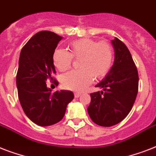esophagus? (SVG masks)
<instances>
[{
	"label": "esophagus",
	"mask_w": 156,
	"mask_h": 156,
	"mask_svg": "<svg viewBox=\"0 0 156 156\" xmlns=\"http://www.w3.org/2000/svg\"><path fill=\"white\" fill-rule=\"evenodd\" d=\"M81 95V93H74V97L78 98Z\"/></svg>",
	"instance_id": "esophagus-1"
}]
</instances>
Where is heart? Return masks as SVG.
Returning a JSON list of instances; mask_svg holds the SVG:
<instances>
[{"label":"heart","mask_w":156,"mask_h":156,"mask_svg":"<svg viewBox=\"0 0 156 156\" xmlns=\"http://www.w3.org/2000/svg\"><path fill=\"white\" fill-rule=\"evenodd\" d=\"M70 52L56 49L52 55L54 66L59 71H66L72 65L73 59H80L79 70L66 73L61 78L65 88L83 91L95 79H102L108 74L113 62V50L106 41L97 42L84 38L74 40L69 45Z\"/></svg>","instance_id":"1"}]
</instances>
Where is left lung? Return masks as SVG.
I'll return each instance as SVG.
<instances>
[{
	"mask_svg": "<svg viewBox=\"0 0 156 156\" xmlns=\"http://www.w3.org/2000/svg\"><path fill=\"white\" fill-rule=\"evenodd\" d=\"M113 66L104 80L95 86L103 90L90 94L87 112L93 122L100 126H115L131 111L138 90V73L128 48L115 38Z\"/></svg>",
	"mask_w": 156,
	"mask_h": 156,
	"instance_id": "1",
	"label": "left lung"
}]
</instances>
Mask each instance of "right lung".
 I'll return each instance as SVG.
<instances>
[{
    "label": "right lung",
    "instance_id": "obj_1",
    "mask_svg": "<svg viewBox=\"0 0 156 156\" xmlns=\"http://www.w3.org/2000/svg\"><path fill=\"white\" fill-rule=\"evenodd\" d=\"M61 36L44 30L30 38L21 51L16 76L18 99L27 117L38 126H48L63 118L73 99L69 90L52 93L46 82L55 81L52 55ZM58 85V82L55 81Z\"/></svg>",
    "mask_w": 156,
    "mask_h": 156
}]
</instances>
